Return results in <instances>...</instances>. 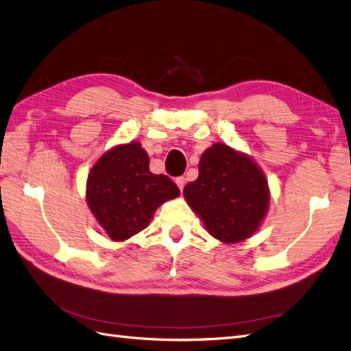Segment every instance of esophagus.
<instances>
[{
	"mask_svg": "<svg viewBox=\"0 0 351 351\" xmlns=\"http://www.w3.org/2000/svg\"><path fill=\"white\" fill-rule=\"evenodd\" d=\"M184 183H186V178H184L183 176H180V177H177V178H176V184L178 186V189H180V190H183Z\"/></svg>",
	"mask_w": 351,
	"mask_h": 351,
	"instance_id": "obj_1",
	"label": "esophagus"
}]
</instances>
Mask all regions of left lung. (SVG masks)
Wrapping results in <instances>:
<instances>
[{
    "label": "left lung",
    "mask_w": 351,
    "mask_h": 351,
    "mask_svg": "<svg viewBox=\"0 0 351 351\" xmlns=\"http://www.w3.org/2000/svg\"><path fill=\"white\" fill-rule=\"evenodd\" d=\"M183 193L210 236L226 243L250 237L268 208V183L250 158L217 143L199 162V177Z\"/></svg>",
    "instance_id": "1"
}]
</instances>
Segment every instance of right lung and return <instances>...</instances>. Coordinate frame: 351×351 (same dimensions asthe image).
<instances>
[{
	"label": "right lung",
	"instance_id": "1",
	"mask_svg": "<svg viewBox=\"0 0 351 351\" xmlns=\"http://www.w3.org/2000/svg\"><path fill=\"white\" fill-rule=\"evenodd\" d=\"M178 195L171 178L149 171V156L137 142L102 155L88 177L89 208L115 241L145 230L155 209Z\"/></svg>",
	"mask_w": 351,
	"mask_h": 351
}]
</instances>
